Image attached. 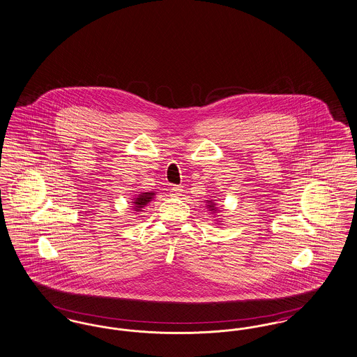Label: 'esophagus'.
<instances>
[{
  "label": "esophagus",
  "mask_w": 357,
  "mask_h": 357,
  "mask_svg": "<svg viewBox=\"0 0 357 357\" xmlns=\"http://www.w3.org/2000/svg\"><path fill=\"white\" fill-rule=\"evenodd\" d=\"M182 192H183V187H182V186L171 187V194H172V195H175V197H179V195H182Z\"/></svg>",
  "instance_id": "34e87169"
}]
</instances>
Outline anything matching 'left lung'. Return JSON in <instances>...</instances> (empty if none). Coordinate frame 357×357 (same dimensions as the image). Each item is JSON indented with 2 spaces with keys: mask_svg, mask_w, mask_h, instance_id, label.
<instances>
[{
  "mask_svg": "<svg viewBox=\"0 0 357 357\" xmlns=\"http://www.w3.org/2000/svg\"><path fill=\"white\" fill-rule=\"evenodd\" d=\"M206 207H207L213 214H215V213L221 211V210L217 207V204H214L213 201H206Z\"/></svg>",
  "mask_w": 357,
  "mask_h": 357,
  "instance_id": "8db88e82",
  "label": "left lung"
}]
</instances>
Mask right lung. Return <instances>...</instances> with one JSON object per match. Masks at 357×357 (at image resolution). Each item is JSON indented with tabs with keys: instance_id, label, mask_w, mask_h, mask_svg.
I'll return each instance as SVG.
<instances>
[{
	"instance_id": "obj_1",
	"label": "right lung",
	"mask_w": 357,
	"mask_h": 357,
	"mask_svg": "<svg viewBox=\"0 0 357 357\" xmlns=\"http://www.w3.org/2000/svg\"><path fill=\"white\" fill-rule=\"evenodd\" d=\"M155 197V192H140L139 195H135V198L131 201V207L135 213L143 211V208L153 201Z\"/></svg>"
}]
</instances>
